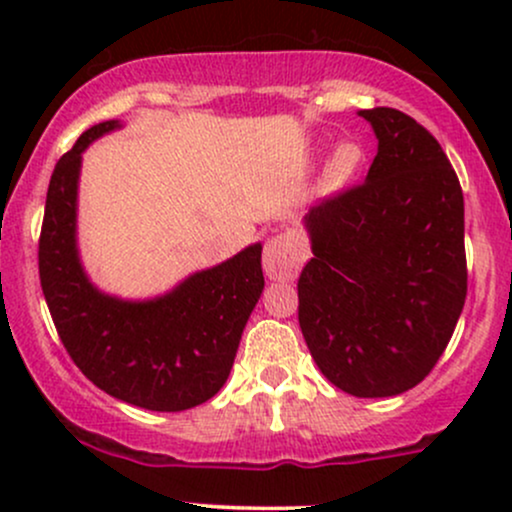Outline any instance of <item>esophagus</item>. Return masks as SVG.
<instances>
[{
	"mask_svg": "<svg viewBox=\"0 0 512 512\" xmlns=\"http://www.w3.org/2000/svg\"><path fill=\"white\" fill-rule=\"evenodd\" d=\"M305 257H308V250L296 233H279V236L269 238L267 248H264V274L272 281L296 279Z\"/></svg>",
	"mask_w": 512,
	"mask_h": 512,
	"instance_id": "obj_1",
	"label": "esophagus"
}]
</instances>
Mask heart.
<instances>
[{
  "mask_svg": "<svg viewBox=\"0 0 512 512\" xmlns=\"http://www.w3.org/2000/svg\"><path fill=\"white\" fill-rule=\"evenodd\" d=\"M363 161L361 146L354 142H342L332 149L330 158H327L325 170L320 175V190L322 192H339L354 180Z\"/></svg>",
  "mask_w": 512,
  "mask_h": 512,
  "instance_id": "obj_1",
  "label": "heart"
}]
</instances>
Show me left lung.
I'll return each mask as SVG.
<instances>
[{
    "instance_id": "left-lung-1",
    "label": "left lung",
    "mask_w": 512,
    "mask_h": 512,
    "mask_svg": "<svg viewBox=\"0 0 512 512\" xmlns=\"http://www.w3.org/2000/svg\"><path fill=\"white\" fill-rule=\"evenodd\" d=\"M378 137L366 182L305 214L298 279L310 356L354 397H395L443 356L464 298V197L431 132L395 108L358 110Z\"/></svg>"
}]
</instances>
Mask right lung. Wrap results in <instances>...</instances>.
<instances>
[{"label": "right lung", "mask_w": 512, "mask_h": 512, "mask_svg": "<svg viewBox=\"0 0 512 512\" xmlns=\"http://www.w3.org/2000/svg\"><path fill=\"white\" fill-rule=\"evenodd\" d=\"M120 120L93 125L52 170L40 231V286L64 349L93 385L149 411H185L221 390L264 289L262 245L146 301L103 293L76 245L81 154Z\"/></svg>", "instance_id": "right-lung-1"}]
</instances>
